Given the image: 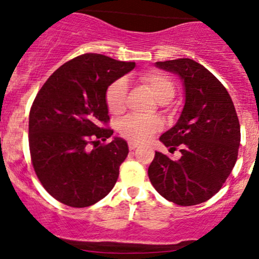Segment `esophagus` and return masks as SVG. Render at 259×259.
<instances>
[{
	"label": "esophagus",
	"mask_w": 259,
	"mask_h": 259,
	"mask_svg": "<svg viewBox=\"0 0 259 259\" xmlns=\"http://www.w3.org/2000/svg\"><path fill=\"white\" fill-rule=\"evenodd\" d=\"M139 146V144H136V142H129V148L130 150H135L136 147Z\"/></svg>",
	"instance_id": "esophagus-1"
}]
</instances>
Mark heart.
Here are the masks:
<instances>
[{
  "mask_svg": "<svg viewBox=\"0 0 259 259\" xmlns=\"http://www.w3.org/2000/svg\"><path fill=\"white\" fill-rule=\"evenodd\" d=\"M140 80L150 90L153 97L160 103H165L173 99L175 86L171 79L165 74L156 72L144 73ZM127 82L120 78L113 81L106 91V103L109 112L119 114L125 109ZM160 127V120L157 118H142L138 115H127L120 121L119 134L124 139L134 142H142L150 138Z\"/></svg>",
  "mask_w": 259,
  "mask_h": 259,
  "instance_id": "obj_1",
  "label": "heart"
}]
</instances>
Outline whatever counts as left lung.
<instances>
[{
    "label": "left lung",
    "instance_id": "8db88e82",
    "mask_svg": "<svg viewBox=\"0 0 259 259\" xmlns=\"http://www.w3.org/2000/svg\"><path fill=\"white\" fill-rule=\"evenodd\" d=\"M154 65L179 76L185 103L175 125L159 138L170 152L179 147L181 157L156 152L148 178L165 200L194 206L214 196L233 170L240 123L227 89L203 65L190 58Z\"/></svg>",
    "mask_w": 259,
    "mask_h": 259
}]
</instances>
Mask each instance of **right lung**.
Masks as SVG:
<instances>
[{"label": "right lung", "instance_id": "1", "mask_svg": "<svg viewBox=\"0 0 259 259\" xmlns=\"http://www.w3.org/2000/svg\"><path fill=\"white\" fill-rule=\"evenodd\" d=\"M135 68L97 53L67 62L47 79L29 114V147L38 180L70 207L95 204L111 192L129 153L126 141L113 138L106 91ZM90 144L94 145L91 149Z\"/></svg>", "mask_w": 259, "mask_h": 259}]
</instances>
